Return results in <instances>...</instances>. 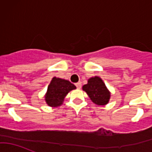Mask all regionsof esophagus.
<instances>
[{"instance_id":"1","label":"esophagus","mask_w":152,"mask_h":152,"mask_svg":"<svg viewBox=\"0 0 152 152\" xmlns=\"http://www.w3.org/2000/svg\"><path fill=\"white\" fill-rule=\"evenodd\" d=\"M76 87H77V89H81L82 88V82H77V83L76 84Z\"/></svg>"}]
</instances>
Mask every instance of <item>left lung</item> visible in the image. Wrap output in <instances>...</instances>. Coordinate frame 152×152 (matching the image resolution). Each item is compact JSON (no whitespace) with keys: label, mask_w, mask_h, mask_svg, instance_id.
I'll use <instances>...</instances> for the list:
<instances>
[{"label":"left lung","mask_w":152,"mask_h":152,"mask_svg":"<svg viewBox=\"0 0 152 152\" xmlns=\"http://www.w3.org/2000/svg\"><path fill=\"white\" fill-rule=\"evenodd\" d=\"M93 102L98 105H105L108 103L110 93L106 87L105 84L98 76L88 79L87 85L82 87Z\"/></svg>","instance_id":"8db88e82"}]
</instances>
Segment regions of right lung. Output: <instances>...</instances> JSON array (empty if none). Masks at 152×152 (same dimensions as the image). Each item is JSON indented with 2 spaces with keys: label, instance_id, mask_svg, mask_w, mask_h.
<instances>
[{
  "label": "right lung",
  "instance_id": "1",
  "mask_svg": "<svg viewBox=\"0 0 152 152\" xmlns=\"http://www.w3.org/2000/svg\"><path fill=\"white\" fill-rule=\"evenodd\" d=\"M76 88V86L69 81L53 77L48 87L45 102L50 107H58L62 104L68 92Z\"/></svg>",
  "mask_w": 152,
  "mask_h": 152
}]
</instances>
